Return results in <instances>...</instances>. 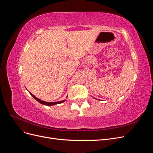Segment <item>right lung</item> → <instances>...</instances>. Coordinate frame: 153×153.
<instances>
[{
	"mask_svg": "<svg viewBox=\"0 0 153 153\" xmlns=\"http://www.w3.org/2000/svg\"><path fill=\"white\" fill-rule=\"evenodd\" d=\"M29 93L30 94V95L33 97V98L36 100V101H38V102H39L40 103H41V104H43V105H48V106H52V105H57V104H59V103H63L64 101L65 100H62V101H57V102H47V101H42V100H39V99H38V98H37L36 97H35L33 94H31L30 92H29Z\"/></svg>",
	"mask_w": 153,
	"mask_h": 153,
	"instance_id": "right-lung-1",
	"label": "right lung"
}]
</instances>
